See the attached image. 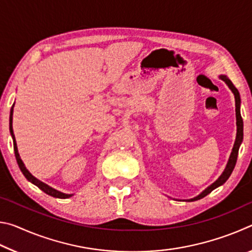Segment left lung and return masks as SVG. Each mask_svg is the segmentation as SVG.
<instances>
[{"mask_svg":"<svg viewBox=\"0 0 252 252\" xmlns=\"http://www.w3.org/2000/svg\"><path fill=\"white\" fill-rule=\"evenodd\" d=\"M220 78L228 84L230 90H231L232 93L234 94V100H236V117H237V138H236V142H234V146H233V149H232L231 156H230V158H229L227 167H225L223 173L221 174L218 180H217L215 183H212L210 187H208L202 193H200L198 195V197L188 200V201H195V200L204 198L207 194L210 193L212 190H215L216 188H218L221 185H223V183L228 180L230 174H231L232 171H233L234 165H236L239 147H240V144L242 142V139H244V121H242V118H241V114H240V95H239V92L237 90V88L234 87L233 83L227 78V76L222 75V76H220Z\"/></svg>","mask_w":252,"mask_h":252,"instance_id":"obj_1","label":"left lung"}]
</instances>
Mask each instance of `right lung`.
Wrapping results in <instances>:
<instances>
[{
  "mask_svg": "<svg viewBox=\"0 0 252 252\" xmlns=\"http://www.w3.org/2000/svg\"><path fill=\"white\" fill-rule=\"evenodd\" d=\"M13 105H14V104H13ZM12 116H13V106H12V109H11V113H10V132H11L12 138H13V146H14V153H15L16 161H18L19 167H20V169H21V171H22V173L24 174V177L27 178L30 182H32L33 185H35L36 187H39L40 189H41L42 191H43V192H45L46 194L52 195V197H54V198H61V199L70 198L72 194H65V193L60 192V191L53 189V188L49 187L48 185H45V183L41 182L40 180H37V179H36V178H34V177L32 176V174L28 171V169L24 167V163L22 162V160H21L20 155H19V152H18V147H16V142H15V138H14L13 129H12Z\"/></svg>",
  "mask_w": 252,
  "mask_h": 252,
  "instance_id": "right-lung-1",
  "label": "right lung"
}]
</instances>
